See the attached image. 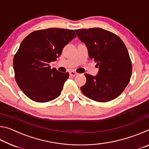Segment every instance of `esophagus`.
I'll return each mask as SVG.
<instances>
[{
	"label": "esophagus",
	"mask_w": 149,
	"mask_h": 149,
	"mask_svg": "<svg viewBox=\"0 0 149 149\" xmlns=\"http://www.w3.org/2000/svg\"><path fill=\"white\" fill-rule=\"evenodd\" d=\"M70 76H72V77H75L77 75V73L75 72H74V71H71V72H70Z\"/></svg>",
	"instance_id": "1"
}]
</instances>
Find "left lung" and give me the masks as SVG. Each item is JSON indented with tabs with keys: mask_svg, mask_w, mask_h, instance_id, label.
Masks as SVG:
<instances>
[{
	"mask_svg": "<svg viewBox=\"0 0 149 149\" xmlns=\"http://www.w3.org/2000/svg\"><path fill=\"white\" fill-rule=\"evenodd\" d=\"M75 31L99 69L96 76L84 74L87 81L81 87L82 93L97 102L115 99L127 87L132 74V60L124 42L116 34L98 27Z\"/></svg>",
	"mask_w": 149,
	"mask_h": 149,
	"instance_id": "1",
	"label": "left lung"
}]
</instances>
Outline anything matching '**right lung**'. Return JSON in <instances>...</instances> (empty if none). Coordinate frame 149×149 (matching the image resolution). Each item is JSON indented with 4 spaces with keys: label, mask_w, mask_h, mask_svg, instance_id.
I'll return each mask as SVG.
<instances>
[{
    "label": "right lung",
    "mask_w": 149,
    "mask_h": 149,
    "mask_svg": "<svg viewBox=\"0 0 149 149\" xmlns=\"http://www.w3.org/2000/svg\"><path fill=\"white\" fill-rule=\"evenodd\" d=\"M75 37L72 29L49 28L32 32L22 41L14 57L15 79L30 99L47 102L60 95L69 73L50 69L49 63Z\"/></svg>",
    "instance_id": "right-lung-1"
}]
</instances>
